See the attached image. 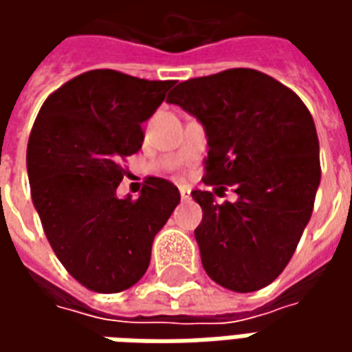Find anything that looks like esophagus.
I'll return each mask as SVG.
<instances>
[{
	"mask_svg": "<svg viewBox=\"0 0 352 352\" xmlns=\"http://www.w3.org/2000/svg\"><path fill=\"white\" fill-rule=\"evenodd\" d=\"M179 194H181V199H190V188L188 186H179Z\"/></svg>",
	"mask_w": 352,
	"mask_h": 352,
	"instance_id": "1",
	"label": "esophagus"
}]
</instances>
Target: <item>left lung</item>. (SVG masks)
Instances as JSON below:
<instances>
[{"label":"left lung","mask_w":352,"mask_h":352,"mask_svg":"<svg viewBox=\"0 0 352 352\" xmlns=\"http://www.w3.org/2000/svg\"><path fill=\"white\" fill-rule=\"evenodd\" d=\"M168 103L206 130L204 181L237 194L219 206L211 192H192L204 211L194 230L204 270L234 292L267 287L313 213L320 184L313 116L290 88L245 67L179 82Z\"/></svg>","instance_id":"obj_1"}]
</instances>
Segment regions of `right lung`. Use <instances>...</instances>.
<instances>
[{
	"label": "right lung",
	"mask_w": 352,
	"mask_h": 352,
	"mask_svg": "<svg viewBox=\"0 0 352 352\" xmlns=\"http://www.w3.org/2000/svg\"><path fill=\"white\" fill-rule=\"evenodd\" d=\"M173 85L94 69L50 94L35 118L26 154L35 211L58 260L90 290L135 285L181 201L175 184L158 177L138 199L116 196L120 160L141 148L143 122Z\"/></svg>",
	"instance_id": "1"
}]
</instances>
